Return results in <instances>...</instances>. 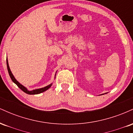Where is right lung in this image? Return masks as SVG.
I'll list each match as a JSON object with an SVG mask.
<instances>
[{"mask_svg": "<svg viewBox=\"0 0 133 133\" xmlns=\"http://www.w3.org/2000/svg\"><path fill=\"white\" fill-rule=\"evenodd\" d=\"M7 70H8L9 76H10V78H11L12 81L14 82L15 84H16L17 86L19 87L20 89L22 90V91H24V92L26 93V94H40V93H42V92H44V91H47V90L48 89H49V88H51V86H52V83H51V84L48 85V86L44 87V88H40V89H34V90H32V91H29V90L27 89L26 88H25V87H24V86H22L21 84H20L19 82L16 80V78L14 77V76H13L12 73V72L10 69V68H9V63H8V60H7Z\"/></svg>", "mask_w": 133, "mask_h": 133, "instance_id": "1", "label": "right lung"}]
</instances>
